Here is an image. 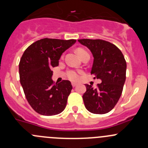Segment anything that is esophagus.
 <instances>
[{
    "label": "esophagus",
    "instance_id": "obj_1",
    "mask_svg": "<svg viewBox=\"0 0 148 148\" xmlns=\"http://www.w3.org/2000/svg\"><path fill=\"white\" fill-rule=\"evenodd\" d=\"M71 85H72L73 87H75V86H77V84H76V83H71Z\"/></svg>",
    "mask_w": 148,
    "mask_h": 148
}]
</instances>
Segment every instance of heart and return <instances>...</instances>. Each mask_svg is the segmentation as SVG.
<instances>
[{
  "label": "heart",
  "mask_w": 148,
  "mask_h": 148,
  "mask_svg": "<svg viewBox=\"0 0 148 148\" xmlns=\"http://www.w3.org/2000/svg\"><path fill=\"white\" fill-rule=\"evenodd\" d=\"M77 51L82 58H83L85 55L89 54V53H88L87 51H86V49H83V48H78ZM81 73L82 71H80V70L68 69L66 71V75L67 78H68L69 79L71 80V81L77 82L78 81L79 79V74H81Z\"/></svg>",
  "instance_id": "obj_1"
}]
</instances>
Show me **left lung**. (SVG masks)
Listing matches in <instances>:
<instances>
[{"label":"left lung","instance_id":"1","mask_svg":"<svg viewBox=\"0 0 148 148\" xmlns=\"http://www.w3.org/2000/svg\"><path fill=\"white\" fill-rule=\"evenodd\" d=\"M92 51L94 63L91 74L102 83L96 88L86 84L83 95L86 108L94 114L111 111L120 99L126 79L127 64L122 51L114 44L102 39H79Z\"/></svg>","mask_w":148,"mask_h":148}]
</instances>
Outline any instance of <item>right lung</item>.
<instances>
[{"label":"right lung","mask_w":148,"mask_h":148,"mask_svg":"<svg viewBox=\"0 0 148 148\" xmlns=\"http://www.w3.org/2000/svg\"><path fill=\"white\" fill-rule=\"evenodd\" d=\"M76 41L42 38L23 52L19 62L20 82L28 102L38 114L55 115L65 109L72 86L68 80L53 82L51 69L59 65L62 53Z\"/></svg>","instance_id":"1"}]
</instances>
